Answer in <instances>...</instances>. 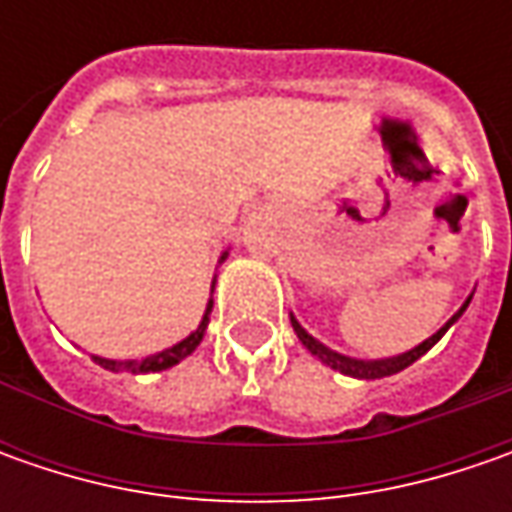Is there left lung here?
Here are the masks:
<instances>
[{
    "label": "left lung",
    "instance_id": "obj_1",
    "mask_svg": "<svg viewBox=\"0 0 512 512\" xmlns=\"http://www.w3.org/2000/svg\"><path fill=\"white\" fill-rule=\"evenodd\" d=\"M470 299H473V293L464 299V305L444 322L430 339H424L422 344H416L413 350H407V353H399V356H390V359H353V356H344V353H339V350H330L327 344H322L319 339H313L310 333H307L305 327L299 325V319L290 313V325H293V330H296V336H299V342L305 344L307 350L319 359L322 364H327V367H333V370H339V373H344V376H353V379H384V376H393V373H402L404 367H410V364L416 362V359H422L424 353L433 347V344L442 339L444 333L450 330V325H456L459 322V316H462L464 310H467V305H470Z\"/></svg>",
    "mask_w": 512,
    "mask_h": 512
}]
</instances>
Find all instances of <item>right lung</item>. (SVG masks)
I'll return each mask as SVG.
<instances>
[{
	"mask_svg": "<svg viewBox=\"0 0 512 512\" xmlns=\"http://www.w3.org/2000/svg\"><path fill=\"white\" fill-rule=\"evenodd\" d=\"M225 259L227 250L222 253L219 265H222ZM213 287H216V276H213V282H210V299H207L202 322H199V327H196L190 336H185L182 342H176L173 347H165V350H159V353H153V356H145V359H125V362H119V359H105V356H90V359L99 364V367L110 370V373H136V376H139V373H159V370H168L173 364H179L202 344V339H205L207 322H210V310H213Z\"/></svg>",
	"mask_w": 512,
	"mask_h": 512,
	"instance_id": "add662e5",
	"label": "right lung"
}]
</instances>
